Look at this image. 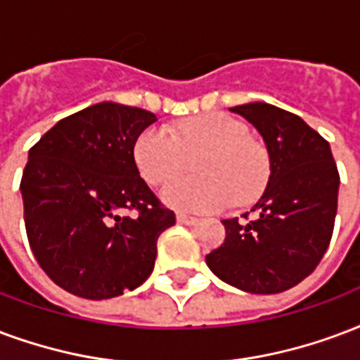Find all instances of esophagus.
Wrapping results in <instances>:
<instances>
[{"label": "esophagus", "instance_id": "esophagus-1", "mask_svg": "<svg viewBox=\"0 0 360 360\" xmlns=\"http://www.w3.org/2000/svg\"><path fill=\"white\" fill-rule=\"evenodd\" d=\"M177 223H181V225H196V223H198V217H193V215H185V214H177Z\"/></svg>", "mask_w": 360, "mask_h": 360}]
</instances>
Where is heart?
<instances>
[{"instance_id":"1","label":"heart","mask_w":360,"mask_h":360,"mask_svg":"<svg viewBox=\"0 0 360 360\" xmlns=\"http://www.w3.org/2000/svg\"><path fill=\"white\" fill-rule=\"evenodd\" d=\"M200 177L166 183L160 200L179 212H214L238 202L255 200L267 185L269 160L262 146L250 141V129L229 114L212 112L167 127H146L133 145V160L148 185H160L198 158Z\"/></svg>"}]
</instances>
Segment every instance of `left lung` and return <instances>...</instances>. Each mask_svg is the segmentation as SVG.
Listing matches in <instances>:
<instances>
[{
  "label": "left lung",
  "instance_id": "8db88e82",
  "mask_svg": "<svg viewBox=\"0 0 360 360\" xmlns=\"http://www.w3.org/2000/svg\"><path fill=\"white\" fill-rule=\"evenodd\" d=\"M263 137L267 187L254 221H221L225 242L206 255L217 278L250 294H278L309 276L332 238L338 210L336 162L324 141L300 116L267 103L231 108Z\"/></svg>",
  "mask_w": 360,
  "mask_h": 360
}]
</instances>
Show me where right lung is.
I'll use <instances>...</instances> for the list:
<instances>
[{"label": "right lung", "instance_id": "right-lung-1", "mask_svg": "<svg viewBox=\"0 0 360 360\" xmlns=\"http://www.w3.org/2000/svg\"><path fill=\"white\" fill-rule=\"evenodd\" d=\"M156 116L112 101L63 118L32 146L20 193L28 242L60 288L108 300L150 276L175 214L141 179L133 145ZM135 209V218H122Z\"/></svg>", "mask_w": 360, "mask_h": 360}]
</instances>
